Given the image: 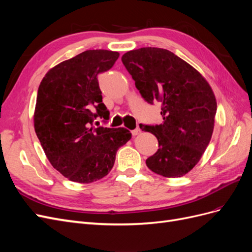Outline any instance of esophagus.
<instances>
[{
	"label": "esophagus",
	"mask_w": 252,
	"mask_h": 252,
	"mask_svg": "<svg viewBox=\"0 0 252 252\" xmlns=\"http://www.w3.org/2000/svg\"><path fill=\"white\" fill-rule=\"evenodd\" d=\"M131 133H132V135L133 136H135V135H138V134H140L141 133V129L138 127V128H135V129H133V130L131 131Z\"/></svg>",
	"instance_id": "34e87169"
}]
</instances>
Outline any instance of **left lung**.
<instances>
[{
  "mask_svg": "<svg viewBox=\"0 0 252 252\" xmlns=\"http://www.w3.org/2000/svg\"><path fill=\"white\" fill-rule=\"evenodd\" d=\"M135 87L149 104H162L163 124H140L155 134L158 149L148 168L165 178H180L199 163L215 128L217 100L203 75L171 51L143 47L122 57Z\"/></svg>",
  "mask_w": 252,
  "mask_h": 252,
  "instance_id": "left-lung-1",
  "label": "left lung"
}]
</instances>
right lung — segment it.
I'll list each match as a JSON object with an SVG mask.
<instances>
[{"mask_svg": "<svg viewBox=\"0 0 252 252\" xmlns=\"http://www.w3.org/2000/svg\"><path fill=\"white\" fill-rule=\"evenodd\" d=\"M117 51L86 50L52 67L37 90L34 130L48 161L72 182L88 184L107 175L118 149L131 139L126 128L94 127L108 120L97 75L109 70Z\"/></svg>", "mask_w": 252, "mask_h": 252, "instance_id": "right-lung-1", "label": "right lung"}]
</instances>
